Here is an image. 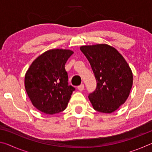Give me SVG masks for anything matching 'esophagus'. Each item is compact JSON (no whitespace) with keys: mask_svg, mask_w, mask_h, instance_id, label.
Here are the masks:
<instances>
[{"mask_svg":"<svg viewBox=\"0 0 152 152\" xmlns=\"http://www.w3.org/2000/svg\"><path fill=\"white\" fill-rule=\"evenodd\" d=\"M78 89L80 91H83V90L84 89V85L83 84H80V85H79L78 86Z\"/></svg>","mask_w":152,"mask_h":152,"instance_id":"34e87169","label":"esophagus"}]
</instances>
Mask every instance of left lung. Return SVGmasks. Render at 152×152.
<instances>
[{
  "instance_id": "8db88e82",
  "label": "left lung",
  "mask_w": 152,
  "mask_h": 152,
  "mask_svg": "<svg viewBox=\"0 0 152 152\" xmlns=\"http://www.w3.org/2000/svg\"><path fill=\"white\" fill-rule=\"evenodd\" d=\"M96 80V88L88 94L94 109L111 113L125 103L133 85V74L116 49L107 44L82 46Z\"/></svg>"
}]
</instances>
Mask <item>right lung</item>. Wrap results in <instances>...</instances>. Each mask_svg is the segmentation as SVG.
Segmentation results:
<instances>
[{"label":"right lung","mask_w":152,"mask_h":152,"mask_svg":"<svg viewBox=\"0 0 152 152\" xmlns=\"http://www.w3.org/2000/svg\"><path fill=\"white\" fill-rule=\"evenodd\" d=\"M68 50L45 51L33 61L25 77L28 96L36 109L53 115L66 109L75 88L68 85L65 64L73 54Z\"/></svg>","instance_id":"1"}]
</instances>
